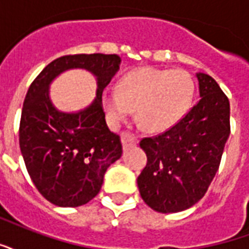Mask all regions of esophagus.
I'll use <instances>...</instances> for the list:
<instances>
[{
    "label": "esophagus",
    "mask_w": 249,
    "mask_h": 249,
    "mask_svg": "<svg viewBox=\"0 0 249 249\" xmlns=\"http://www.w3.org/2000/svg\"><path fill=\"white\" fill-rule=\"evenodd\" d=\"M121 142H123L124 150L129 149V147H133V146L137 143V141H136V137H134V136H132V134L128 132L121 133Z\"/></svg>",
    "instance_id": "34e87169"
}]
</instances>
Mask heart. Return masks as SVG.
<instances>
[{"instance_id": "obj_1", "label": "heart", "mask_w": 249, "mask_h": 249, "mask_svg": "<svg viewBox=\"0 0 249 249\" xmlns=\"http://www.w3.org/2000/svg\"><path fill=\"white\" fill-rule=\"evenodd\" d=\"M193 94L195 81L185 70L140 68L124 75L117 90L106 89L102 103L112 125L121 124L137 108L143 128L162 132L183 119Z\"/></svg>"}]
</instances>
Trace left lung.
<instances>
[{
    "instance_id": "8db88e82",
    "label": "left lung",
    "mask_w": 249,
    "mask_h": 249,
    "mask_svg": "<svg viewBox=\"0 0 249 249\" xmlns=\"http://www.w3.org/2000/svg\"><path fill=\"white\" fill-rule=\"evenodd\" d=\"M196 106L168 130L142 138L147 163L137 179L142 200L159 213H178L205 196L230 136V102L210 75L197 73Z\"/></svg>"
}]
</instances>
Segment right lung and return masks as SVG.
I'll return each mask as SVG.
<instances>
[{
	"instance_id": "right-lung-1",
	"label": "right lung",
	"mask_w": 249,
	"mask_h": 249,
	"mask_svg": "<svg viewBox=\"0 0 249 249\" xmlns=\"http://www.w3.org/2000/svg\"><path fill=\"white\" fill-rule=\"evenodd\" d=\"M117 54L58 57L34 79L24 98L19 146L37 191L62 208L87 204L99 193L106 171L123 154L120 137L106 123L102 94L120 69ZM69 69H86L97 77L98 90L82 111H58L49 98V85Z\"/></svg>"
}]
</instances>
